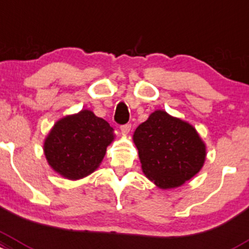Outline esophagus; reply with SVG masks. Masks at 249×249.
Returning <instances> with one entry per match:
<instances>
[{"label": "esophagus", "mask_w": 249, "mask_h": 249, "mask_svg": "<svg viewBox=\"0 0 249 249\" xmlns=\"http://www.w3.org/2000/svg\"><path fill=\"white\" fill-rule=\"evenodd\" d=\"M120 131H122L124 135H127V133L131 131V124H125V125H122L120 126Z\"/></svg>", "instance_id": "esophagus-1"}]
</instances>
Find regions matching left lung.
Listing matches in <instances>:
<instances>
[{"mask_svg": "<svg viewBox=\"0 0 249 249\" xmlns=\"http://www.w3.org/2000/svg\"><path fill=\"white\" fill-rule=\"evenodd\" d=\"M142 170L160 189H174L200 173L207 146L185 120L156 110L133 133Z\"/></svg>", "mask_w": 249, "mask_h": 249, "instance_id": "1", "label": "left lung"}]
</instances>
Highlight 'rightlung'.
<instances>
[{"label": "right lung", "instance_id": "right-lung-1", "mask_svg": "<svg viewBox=\"0 0 249 249\" xmlns=\"http://www.w3.org/2000/svg\"><path fill=\"white\" fill-rule=\"evenodd\" d=\"M114 138V130L106 120L91 110H81L53 125L43 142V154L56 174L78 181L99 168Z\"/></svg>", "mask_w": 249, "mask_h": 249}]
</instances>
